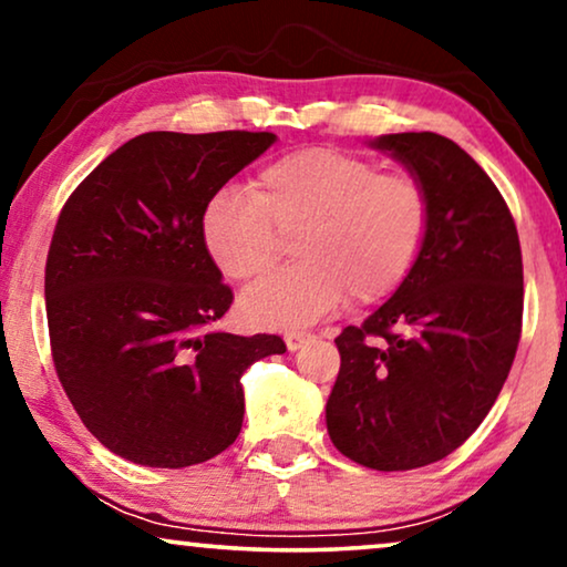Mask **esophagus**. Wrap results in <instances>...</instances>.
Returning <instances> with one entry per match:
<instances>
[{
	"instance_id": "34e87169",
	"label": "esophagus",
	"mask_w": 567,
	"mask_h": 567,
	"mask_svg": "<svg viewBox=\"0 0 567 567\" xmlns=\"http://www.w3.org/2000/svg\"><path fill=\"white\" fill-rule=\"evenodd\" d=\"M308 341H310V333H306V331L285 333V344H287V349H290V352H298V349L302 344H308Z\"/></svg>"
}]
</instances>
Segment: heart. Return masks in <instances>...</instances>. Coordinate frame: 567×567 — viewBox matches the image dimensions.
Segmentation results:
<instances>
[{
  "instance_id": "heart-1",
  "label": "heart",
  "mask_w": 567,
  "mask_h": 567,
  "mask_svg": "<svg viewBox=\"0 0 567 567\" xmlns=\"http://www.w3.org/2000/svg\"><path fill=\"white\" fill-rule=\"evenodd\" d=\"M432 205L413 174L380 172L337 148H300L257 174L254 187L228 185L203 213V238L220 272L236 282L267 275L282 236L298 234L300 265L254 285L241 313L257 329L313 323L352 295H393L424 249Z\"/></svg>"
}]
</instances>
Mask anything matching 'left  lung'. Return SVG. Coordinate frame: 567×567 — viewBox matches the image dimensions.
I'll use <instances>...</instances> for the list:
<instances>
[{
	"label": "left lung",
	"mask_w": 567,
	"mask_h": 567,
	"mask_svg": "<svg viewBox=\"0 0 567 567\" xmlns=\"http://www.w3.org/2000/svg\"><path fill=\"white\" fill-rule=\"evenodd\" d=\"M370 146L426 187L432 220L405 282L337 337L326 426L344 457L393 473L446 457L488 416L519 347L524 269L506 200L457 143L390 133Z\"/></svg>",
	"instance_id": "obj_1"
}]
</instances>
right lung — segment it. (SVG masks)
I'll return each instance as SVG.
<instances>
[{"mask_svg":"<svg viewBox=\"0 0 567 567\" xmlns=\"http://www.w3.org/2000/svg\"><path fill=\"white\" fill-rule=\"evenodd\" d=\"M275 133L135 135L63 205L45 261L53 364L84 426L146 467H189L244 424L241 374L275 333L207 331L234 302L203 238L213 195Z\"/></svg>","mask_w":567,"mask_h":567,"instance_id":"right-lung-1","label":"right lung"}]
</instances>
